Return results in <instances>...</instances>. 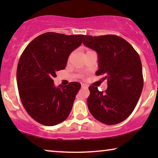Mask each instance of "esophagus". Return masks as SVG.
Listing matches in <instances>:
<instances>
[{
	"instance_id": "obj_1",
	"label": "esophagus",
	"mask_w": 158,
	"mask_h": 158,
	"mask_svg": "<svg viewBox=\"0 0 158 158\" xmlns=\"http://www.w3.org/2000/svg\"><path fill=\"white\" fill-rule=\"evenodd\" d=\"M81 87H82V88H88V85H85V84H82Z\"/></svg>"
}]
</instances>
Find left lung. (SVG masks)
<instances>
[{
	"mask_svg": "<svg viewBox=\"0 0 158 158\" xmlns=\"http://www.w3.org/2000/svg\"><path fill=\"white\" fill-rule=\"evenodd\" d=\"M83 43L97 52L99 69L96 75L108 81L105 91L90 86L88 109L103 124H118L130 116L141 96L144 80L139 55L128 42L116 35H86Z\"/></svg>",
	"mask_w": 158,
	"mask_h": 158,
	"instance_id": "obj_1",
	"label": "left lung"
}]
</instances>
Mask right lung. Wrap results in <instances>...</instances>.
I'll use <instances>...</instances> for the list:
<instances>
[{"label": "right lung", "instance_id": "add662e5", "mask_svg": "<svg viewBox=\"0 0 158 158\" xmlns=\"http://www.w3.org/2000/svg\"><path fill=\"white\" fill-rule=\"evenodd\" d=\"M84 35L47 32L38 36L21 54L16 81L21 103L29 115L45 126H55L68 117L81 84L72 82L56 88L57 71L65 68L70 54L82 44Z\"/></svg>", "mask_w": 158, "mask_h": 158}]
</instances>
